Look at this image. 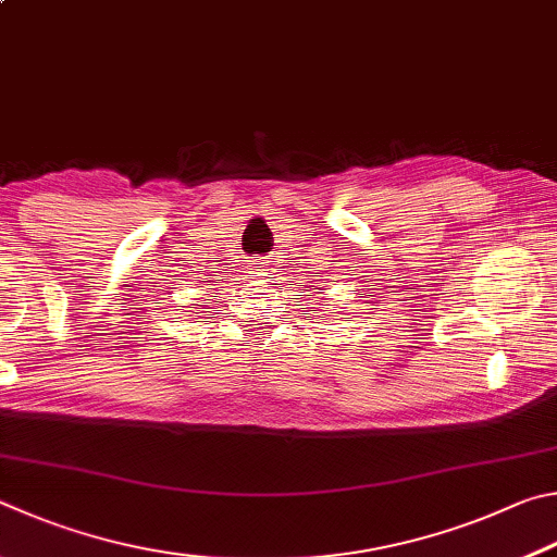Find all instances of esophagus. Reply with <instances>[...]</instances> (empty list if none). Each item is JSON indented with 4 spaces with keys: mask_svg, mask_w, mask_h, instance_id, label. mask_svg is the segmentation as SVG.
Masks as SVG:
<instances>
[{
    "mask_svg": "<svg viewBox=\"0 0 557 557\" xmlns=\"http://www.w3.org/2000/svg\"><path fill=\"white\" fill-rule=\"evenodd\" d=\"M257 276H267V269H261V267H257Z\"/></svg>",
    "mask_w": 557,
    "mask_h": 557,
    "instance_id": "obj_1",
    "label": "esophagus"
}]
</instances>
